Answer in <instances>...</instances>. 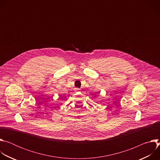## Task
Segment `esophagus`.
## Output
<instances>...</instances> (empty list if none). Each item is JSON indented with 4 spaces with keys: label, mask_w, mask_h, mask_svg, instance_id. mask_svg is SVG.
I'll return each instance as SVG.
<instances>
[{
    "label": "esophagus",
    "mask_w": 160,
    "mask_h": 160,
    "mask_svg": "<svg viewBox=\"0 0 160 160\" xmlns=\"http://www.w3.org/2000/svg\"><path fill=\"white\" fill-rule=\"evenodd\" d=\"M75 91L76 92H80L81 89H80V88H75Z\"/></svg>",
    "instance_id": "34e87169"
}]
</instances>
